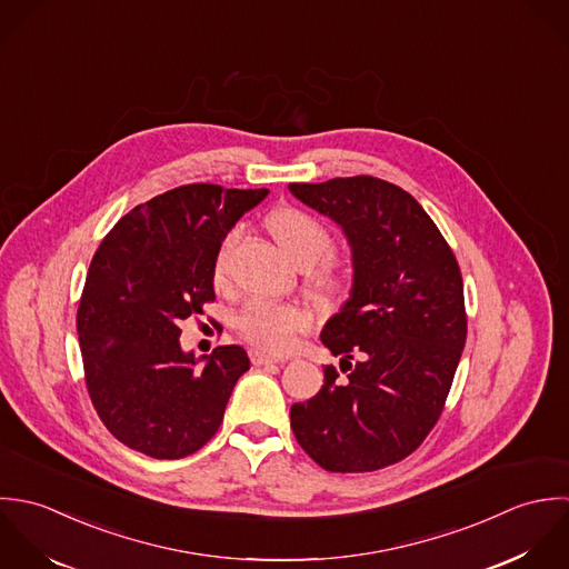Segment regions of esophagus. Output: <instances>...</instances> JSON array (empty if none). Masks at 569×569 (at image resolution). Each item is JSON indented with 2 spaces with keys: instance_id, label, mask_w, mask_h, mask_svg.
Segmentation results:
<instances>
[{
  "instance_id": "34e87169",
  "label": "esophagus",
  "mask_w": 569,
  "mask_h": 569,
  "mask_svg": "<svg viewBox=\"0 0 569 569\" xmlns=\"http://www.w3.org/2000/svg\"><path fill=\"white\" fill-rule=\"evenodd\" d=\"M250 360L252 365H274V362H286L283 356H270V353H263L259 349H250Z\"/></svg>"
}]
</instances>
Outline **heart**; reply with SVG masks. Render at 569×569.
<instances>
[{
  "label": "heart",
  "instance_id": "heart-1",
  "mask_svg": "<svg viewBox=\"0 0 569 569\" xmlns=\"http://www.w3.org/2000/svg\"><path fill=\"white\" fill-rule=\"evenodd\" d=\"M266 224L270 228L272 237L277 239V243L299 266H312L332 248L330 228L303 209L281 207L268 216ZM237 234H239L237 228L230 230L216 254L213 281L220 288H224L228 283V259H230V250ZM310 286L321 295H337L345 286L341 263L330 257L321 260V263L310 272ZM310 326H312V312L306 306L290 303V301L254 299L241 310L237 319L239 335L246 341L252 342L254 347L270 353L290 351L297 345L299 335L308 332Z\"/></svg>",
  "mask_w": 569,
  "mask_h": 569
}]
</instances>
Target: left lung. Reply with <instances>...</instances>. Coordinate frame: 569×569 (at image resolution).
<instances>
[{
	"instance_id": "left-lung-1",
	"label": "left lung",
	"mask_w": 569,
	"mask_h": 569,
	"mask_svg": "<svg viewBox=\"0 0 569 569\" xmlns=\"http://www.w3.org/2000/svg\"><path fill=\"white\" fill-rule=\"evenodd\" d=\"M341 227L351 290L321 341L341 356L290 409L297 442L332 472H367L413 453L436 427L466 342L463 283L442 232L400 187L371 178L290 184Z\"/></svg>"
}]
</instances>
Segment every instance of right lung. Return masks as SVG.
I'll return each instance as SVG.
<instances>
[{"instance_id":"right-lung-1","label":"right lung","mask_w":569,"mask_h":569,"mask_svg":"<svg viewBox=\"0 0 569 569\" xmlns=\"http://www.w3.org/2000/svg\"><path fill=\"white\" fill-rule=\"evenodd\" d=\"M266 196L178 187L120 218L92 257L77 332L92 405L124 447L180 459L220 429L248 353L239 345L184 351L180 323L216 299L220 243Z\"/></svg>"}]
</instances>
